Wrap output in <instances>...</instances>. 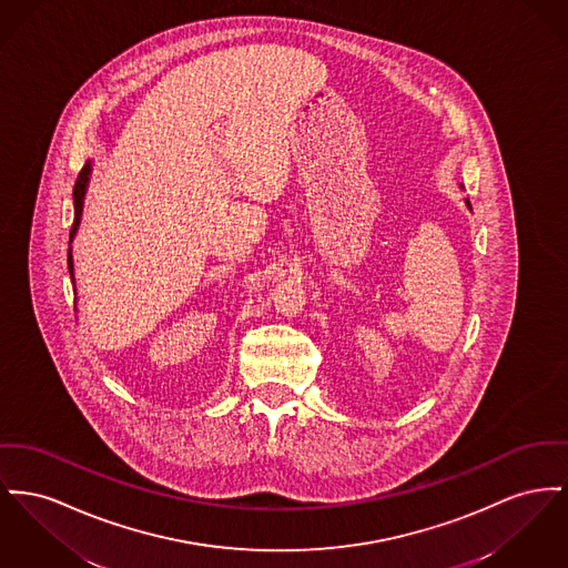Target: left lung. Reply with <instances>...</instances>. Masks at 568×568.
I'll list each match as a JSON object with an SVG mask.
<instances>
[{"label":"left lung","instance_id":"obj_1","mask_svg":"<svg viewBox=\"0 0 568 568\" xmlns=\"http://www.w3.org/2000/svg\"><path fill=\"white\" fill-rule=\"evenodd\" d=\"M466 205L467 207H469V210H471V205H469V200H466Z\"/></svg>","mask_w":568,"mask_h":568}]
</instances>
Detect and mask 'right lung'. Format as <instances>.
Returning <instances> with one entry per match:
<instances>
[{
  "mask_svg": "<svg viewBox=\"0 0 568 568\" xmlns=\"http://www.w3.org/2000/svg\"><path fill=\"white\" fill-rule=\"evenodd\" d=\"M90 175H92V161H88L77 182H74V191H72V201H74V221H72V230H70V242H68V272H70V278L74 283V264H72V237L77 235V230L81 225V214H83V201H85V193H88V184H90Z\"/></svg>",
  "mask_w": 568,
  "mask_h": 568,
  "instance_id": "add662e5",
  "label": "right lung"
}]
</instances>
